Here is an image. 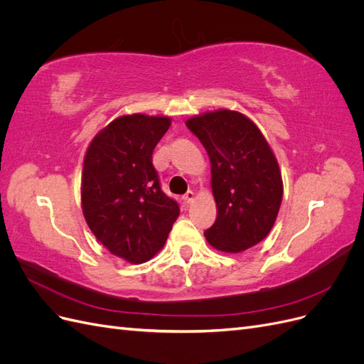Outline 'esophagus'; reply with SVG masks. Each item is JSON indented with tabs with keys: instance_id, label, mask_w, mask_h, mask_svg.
Wrapping results in <instances>:
<instances>
[{
	"instance_id": "1",
	"label": "esophagus",
	"mask_w": 364,
	"mask_h": 364,
	"mask_svg": "<svg viewBox=\"0 0 364 364\" xmlns=\"http://www.w3.org/2000/svg\"><path fill=\"white\" fill-rule=\"evenodd\" d=\"M182 200H183V203H186V205H190L193 200H194V193L193 191H188V193H185L183 196H182Z\"/></svg>"
}]
</instances>
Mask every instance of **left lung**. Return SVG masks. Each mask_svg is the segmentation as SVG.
<instances>
[{
  "label": "left lung",
  "mask_w": 364,
  "mask_h": 364,
  "mask_svg": "<svg viewBox=\"0 0 364 364\" xmlns=\"http://www.w3.org/2000/svg\"><path fill=\"white\" fill-rule=\"evenodd\" d=\"M211 159L214 225L208 243L222 252H241L270 232L282 200L278 162L259 129L235 111H217L186 121Z\"/></svg>",
  "instance_id": "obj_1"
}]
</instances>
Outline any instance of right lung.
Returning <instances> with one entry per match:
<instances>
[{
    "instance_id": "right-lung-1",
    "label": "right lung",
    "mask_w": 364,
    "mask_h": 364,
    "mask_svg": "<svg viewBox=\"0 0 364 364\" xmlns=\"http://www.w3.org/2000/svg\"><path fill=\"white\" fill-rule=\"evenodd\" d=\"M170 127L167 117L114 119L86 151L82 206L102 245L129 262H144L165 245L179 203L165 194L153 150Z\"/></svg>"
}]
</instances>
